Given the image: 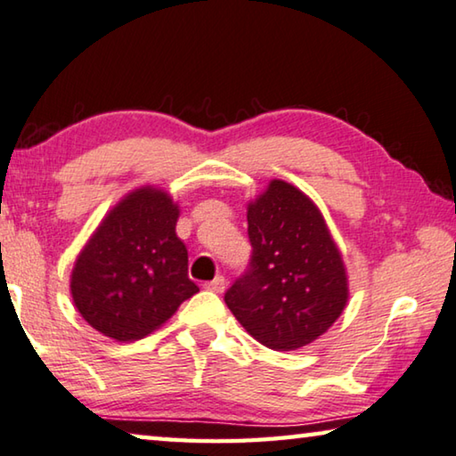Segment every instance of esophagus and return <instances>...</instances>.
Instances as JSON below:
<instances>
[{
  "mask_svg": "<svg viewBox=\"0 0 456 456\" xmlns=\"http://www.w3.org/2000/svg\"><path fill=\"white\" fill-rule=\"evenodd\" d=\"M208 291H214V293H222L224 287H226V279H224L222 275H218L216 279H212V281H208L206 285Z\"/></svg>",
  "mask_w": 456,
  "mask_h": 456,
  "instance_id": "esophagus-1",
  "label": "esophagus"
}]
</instances>
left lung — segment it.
<instances>
[{
    "instance_id": "1",
    "label": "left lung",
    "mask_w": 456,
    "mask_h": 456,
    "mask_svg": "<svg viewBox=\"0 0 456 456\" xmlns=\"http://www.w3.org/2000/svg\"><path fill=\"white\" fill-rule=\"evenodd\" d=\"M247 218L250 261L224 301L261 345H310L334 324L348 297L345 265L324 218L285 181H271Z\"/></svg>"
}]
</instances>
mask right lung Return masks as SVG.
Instances as JSON below:
<instances>
[{
  "instance_id": "right-lung-1",
  "label": "right lung",
  "mask_w": 456,
  "mask_h": 456,
  "mask_svg": "<svg viewBox=\"0 0 456 456\" xmlns=\"http://www.w3.org/2000/svg\"><path fill=\"white\" fill-rule=\"evenodd\" d=\"M177 218L173 200L152 187L111 209L71 277L73 301L87 324L116 340L142 338L200 291L187 275Z\"/></svg>"
}]
</instances>
